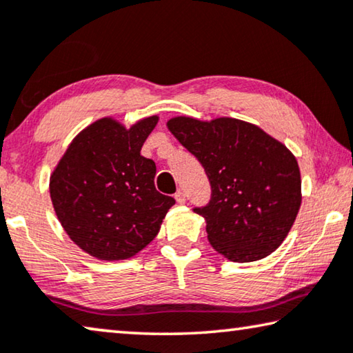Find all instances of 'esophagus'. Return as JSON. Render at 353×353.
<instances>
[{"mask_svg":"<svg viewBox=\"0 0 353 353\" xmlns=\"http://www.w3.org/2000/svg\"><path fill=\"white\" fill-rule=\"evenodd\" d=\"M174 198H176V201H177L179 204L185 203V193H183V192H177V193L174 194Z\"/></svg>","mask_w":353,"mask_h":353,"instance_id":"esophagus-1","label":"esophagus"}]
</instances>
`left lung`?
I'll return each instance as SVG.
<instances>
[{
	"instance_id": "left-lung-1",
	"label": "left lung",
	"mask_w": 353,
	"mask_h": 353,
	"mask_svg": "<svg viewBox=\"0 0 353 353\" xmlns=\"http://www.w3.org/2000/svg\"><path fill=\"white\" fill-rule=\"evenodd\" d=\"M168 128L209 179V203L193 210L205 218L212 247L234 262L275 251L301 203L300 170L290 150L259 127L231 117H174Z\"/></svg>"
}]
</instances>
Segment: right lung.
I'll return each instance as SVG.
<instances>
[{"instance_id":"add662e5","label":"right lung","mask_w":353,"mask_h":353,"mask_svg":"<svg viewBox=\"0 0 353 353\" xmlns=\"http://www.w3.org/2000/svg\"><path fill=\"white\" fill-rule=\"evenodd\" d=\"M159 122L146 117L127 130L105 117L86 127L50 179V196L74 242L103 261L127 259L160 231L174 198L157 192L154 160L143 143Z\"/></svg>"}]
</instances>
